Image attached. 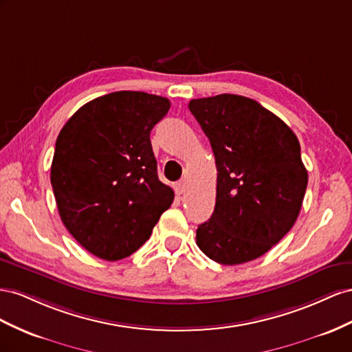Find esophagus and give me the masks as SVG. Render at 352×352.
I'll return each instance as SVG.
<instances>
[{
    "label": "esophagus",
    "instance_id": "obj_1",
    "mask_svg": "<svg viewBox=\"0 0 352 352\" xmlns=\"http://www.w3.org/2000/svg\"><path fill=\"white\" fill-rule=\"evenodd\" d=\"M174 188H175V193H177V195H183V193H186V188H187L186 179H179L178 183H175Z\"/></svg>",
    "mask_w": 352,
    "mask_h": 352
}]
</instances>
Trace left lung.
I'll return each mask as SVG.
<instances>
[{"label": "left lung", "mask_w": 352, "mask_h": 352, "mask_svg": "<svg viewBox=\"0 0 352 352\" xmlns=\"http://www.w3.org/2000/svg\"><path fill=\"white\" fill-rule=\"evenodd\" d=\"M217 164V202L196 232L215 263L237 265L264 255L294 227L308 184L300 146L282 119L236 94L188 103Z\"/></svg>", "instance_id": "1"}]
</instances>
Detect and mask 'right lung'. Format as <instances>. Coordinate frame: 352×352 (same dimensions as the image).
<instances>
[{
  "label": "right lung",
  "instance_id": "add662e5",
  "mask_svg": "<svg viewBox=\"0 0 352 352\" xmlns=\"http://www.w3.org/2000/svg\"><path fill=\"white\" fill-rule=\"evenodd\" d=\"M169 107L160 96L110 93L78 109L57 137L50 178L60 218L98 258L134 254L173 204L150 143Z\"/></svg>",
  "mask_w": 352,
  "mask_h": 352
}]
</instances>
